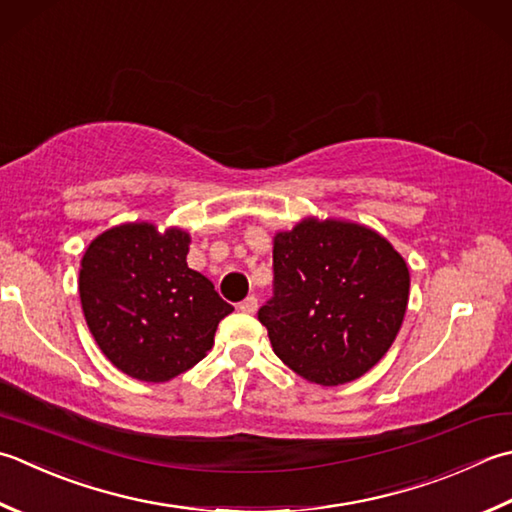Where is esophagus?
I'll list each match as a JSON object with an SVG mask.
<instances>
[{"label":"esophagus","mask_w":512,"mask_h":512,"mask_svg":"<svg viewBox=\"0 0 512 512\" xmlns=\"http://www.w3.org/2000/svg\"><path fill=\"white\" fill-rule=\"evenodd\" d=\"M239 310H242V313H246V315H253L255 310H257V297L255 295H248L242 304H239Z\"/></svg>","instance_id":"34e87169"}]
</instances>
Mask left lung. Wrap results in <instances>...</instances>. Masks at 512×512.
<instances>
[{"instance_id":"8db88e82","label":"left lung","mask_w":512,"mask_h":512,"mask_svg":"<svg viewBox=\"0 0 512 512\" xmlns=\"http://www.w3.org/2000/svg\"><path fill=\"white\" fill-rule=\"evenodd\" d=\"M275 297L259 322L282 362L310 384L339 386L368 373L402 328L410 273L377 230L304 217L273 237Z\"/></svg>"}]
</instances>
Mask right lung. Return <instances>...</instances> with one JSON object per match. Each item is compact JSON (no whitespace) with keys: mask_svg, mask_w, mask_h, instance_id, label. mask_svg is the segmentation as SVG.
Listing matches in <instances>:
<instances>
[{"mask_svg":"<svg viewBox=\"0 0 512 512\" xmlns=\"http://www.w3.org/2000/svg\"><path fill=\"white\" fill-rule=\"evenodd\" d=\"M190 235L128 222L88 244L79 299L99 350L124 375L164 384L186 373L215 344L233 306L208 277L188 268Z\"/></svg>","mask_w":512,"mask_h":512,"instance_id":"right-lung-1","label":"right lung"}]
</instances>
